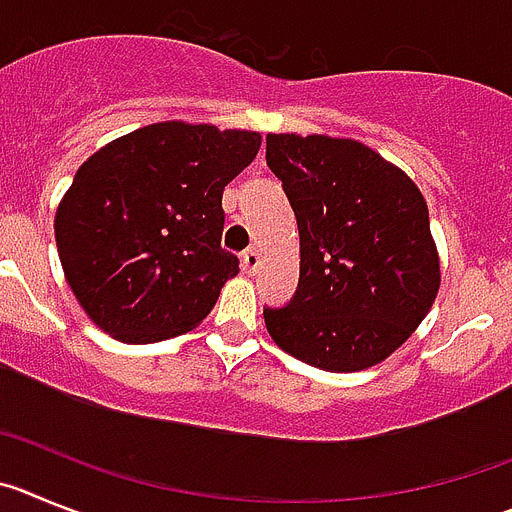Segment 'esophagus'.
Listing matches in <instances>:
<instances>
[{"instance_id":"1","label":"esophagus","mask_w":512,"mask_h":512,"mask_svg":"<svg viewBox=\"0 0 512 512\" xmlns=\"http://www.w3.org/2000/svg\"><path fill=\"white\" fill-rule=\"evenodd\" d=\"M260 262H262V252L257 250V247H250V250L242 255V267H245V273H250V275L257 273Z\"/></svg>"}]
</instances>
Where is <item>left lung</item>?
<instances>
[{"instance_id":"obj_1","label":"left lung","mask_w":512,"mask_h":512,"mask_svg":"<svg viewBox=\"0 0 512 512\" xmlns=\"http://www.w3.org/2000/svg\"><path fill=\"white\" fill-rule=\"evenodd\" d=\"M301 237V278L265 326L283 352L326 372L388 359L418 329L441 270L416 183L357 140L267 135Z\"/></svg>"}]
</instances>
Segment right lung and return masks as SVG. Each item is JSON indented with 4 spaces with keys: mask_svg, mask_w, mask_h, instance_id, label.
<instances>
[{
    "mask_svg": "<svg viewBox=\"0 0 512 512\" xmlns=\"http://www.w3.org/2000/svg\"><path fill=\"white\" fill-rule=\"evenodd\" d=\"M260 132L158 122L76 170L55 245L89 319L127 344L163 342L209 316L239 260L222 250V193L255 160Z\"/></svg>",
    "mask_w": 512,
    "mask_h": 512,
    "instance_id": "add662e5",
    "label": "right lung"
}]
</instances>
